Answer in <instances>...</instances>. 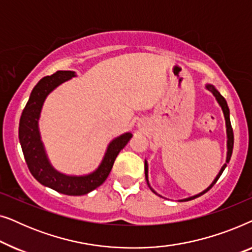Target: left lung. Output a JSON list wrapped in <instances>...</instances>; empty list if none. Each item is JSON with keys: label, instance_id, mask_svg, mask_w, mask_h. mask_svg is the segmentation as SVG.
<instances>
[{"label": "left lung", "instance_id": "obj_1", "mask_svg": "<svg viewBox=\"0 0 252 252\" xmlns=\"http://www.w3.org/2000/svg\"><path fill=\"white\" fill-rule=\"evenodd\" d=\"M206 87H208L209 91H211L212 94L216 96L217 101H218L220 106H221V109H222V111H223V116H225L226 127H227V137H228V141H227V149H228V151H227V160H226V164L223 165V166L221 167V170H220L219 174L217 175V178L215 179V181L212 182L211 186H210V187H209L208 189H205V190L203 191V192H201V194H198V195H196V196H192V197H190V198H186V199H184V201H190V199H194V198H196V197H198V196L205 194L206 191H209L210 189H211V188L213 187V186H215L216 182L218 181V179L220 178V175L222 174V172H223V170H225V167L227 166V164H228L230 157H232V153H233V147H234V133H233L232 125H230L228 105H227V102H226V99L223 98V96H222L221 94H220V93H219L218 91H217V89H216L215 87H213V86L208 85V86H206ZM144 173H146V179H147V181H148V165H147V163L144 164ZM148 186H149V182H148ZM149 187H150V186H149ZM150 189H151V188H150ZM151 190H153V189H151ZM153 191H154V190H153ZM154 192H155V191H154ZM155 194H156V192H155Z\"/></svg>", "mask_w": 252, "mask_h": 252}]
</instances>
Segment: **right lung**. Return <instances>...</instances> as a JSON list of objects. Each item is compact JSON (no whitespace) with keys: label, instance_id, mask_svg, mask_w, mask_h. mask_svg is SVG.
<instances>
[{"label":"right lung","instance_id":"obj_1","mask_svg":"<svg viewBox=\"0 0 252 252\" xmlns=\"http://www.w3.org/2000/svg\"><path fill=\"white\" fill-rule=\"evenodd\" d=\"M72 71H57L47 75L33 88L29 102L23 110L19 122V141L27 167L40 184L64 195L78 196L88 194L106 180L120 150L128 143L130 133H125L110 143L102 164L94 173L85 177H67L55 171L44 154L37 129V120L47 95L62 82L73 77Z\"/></svg>","mask_w":252,"mask_h":252}]
</instances>
